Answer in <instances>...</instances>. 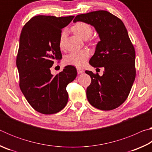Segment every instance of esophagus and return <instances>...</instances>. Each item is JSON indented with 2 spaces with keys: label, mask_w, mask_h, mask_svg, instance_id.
<instances>
[{
  "label": "esophagus",
  "mask_w": 152,
  "mask_h": 152,
  "mask_svg": "<svg viewBox=\"0 0 152 152\" xmlns=\"http://www.w3.org/2000/svg\"><path fill=\"white\" fill-rule=\"evenodd\" d=\"M84 70H82V69H80V68H77V72H78V74H82L84 72Z\"/></svg>",
  "instance_id": "34e87169"
}]
</instances>
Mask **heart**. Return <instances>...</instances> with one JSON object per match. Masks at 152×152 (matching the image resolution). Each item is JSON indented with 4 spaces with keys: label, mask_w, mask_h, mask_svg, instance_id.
<instances>
[{
    "label": "heart",
    "mask_w": 152,
    "mask_h": 152,
    "mask_svg": "<svg viewBox=\"0 0 152 152\" xmlns=\"http://www.w3.org/2000/svg\"><path fill=\"white\" fill-rule=\"evenodd\" d=\"M72 31L78 35L79 37L83 39H87L92 34V28L88 23L84 22H78L72 27ZM66 37V33L62 32L60 39V47L63 48L64 39ZM90 56L88 50H82L79 51H71L64 58V61L68 65L76 66L77 68H82L86 63V60Z\"/></svg>",
    "instance_id": "heart-1"
}]
</instances>
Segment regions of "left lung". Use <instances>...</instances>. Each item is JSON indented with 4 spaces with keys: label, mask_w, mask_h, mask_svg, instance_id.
I'll return each instance as SVG.
<instances>
[{
    "label": "left lung",
    "mask_w": 152,
    "mask_h": 152,
    "mask_svg": "<svg viewBox=\"0 0 152 152\" xmlns=\"http://www.w3.org/2000/svg\"><path fill=\"white\" fill-rule=\"evenodd\" d=\"M92 25L100 41L89 63L92 67H103L102 76L91 71L86 96L92 106L103 110L119 107L127 99L135 78V51L122 20L107 11L78 15L73 22Z\"/></svg>",
    "instance_id": "8db88e82"
}]
</instances>
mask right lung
<instances>
[{
	"mask_svg": "<svg viewBox=\"0 0 152 152\" xmlns=\"http://www.w3.org/2000/svg\"><path fill=\"white\" fill-rule=\"evenodd\" d=\"M74 17L35 16L20 33L16 61L20 88L31 106L42 114H53L65 107L68 101L66 86L77 75L73 66H65L56 76L50 71L53 61L62 58L61 30Z\"/></svg>",
	"mask_w": 152,
	"mask_h": 152,
	"instance_id": "right-lung-1",
	"label": "right lung"
}]
</instances>
